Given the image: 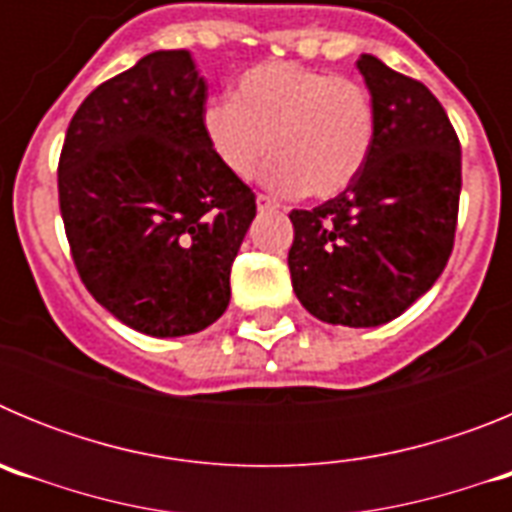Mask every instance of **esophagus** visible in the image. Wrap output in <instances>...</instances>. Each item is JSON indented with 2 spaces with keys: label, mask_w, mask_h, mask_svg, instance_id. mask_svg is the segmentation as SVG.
<instances>
[{
  "label": "esophagus",
  "mask_w": 512,
  "mask_h": 512,
  "mask_svg": "<svg viewBox=\"0 0 512 512\" xmlns=\"http://www.w3.org/2000/svg\"><path fill=\"white\" fill-rule=\"evenodd\" d=\"M256 205H259V210H277L279 202L271 200L269 194H256Z\"/></svg>",
  "instance_id": "esophagus-1"
}]
</instances>
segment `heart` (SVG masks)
<instances>
[{
  "mask_svg": "<svg viewBox=\"0 0 512 512\" xmlns=\"http://www.w3.org/2000/svg\"><path fill=\"white\" fill-rule=\"evenodd\" d=\"M217 161L238 179L328 200L354 182L374 143L377 117L364 84L300 63H261L238 79L233 99H215L202 115Z\"/></svg>",
  "mask_w": 512,
  "mask_h": 512,
  "instance_id": "1",
  "label": "heart"
}]
</instances>
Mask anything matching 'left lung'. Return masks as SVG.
Here are the masks:
<instances>
[{"label":"left lung","instance_id":"left-lung-1","mask_svg":"<svg viewBox=\"0 0 512 512\" xmlns=\"http://www.w3.org/2000/svg\"><path fill=\"white\" fill-rule=\"evenodd\" d=\"M374 102V143L338 197L292 210L287 264L297 300L323 323L374 328L400 318L454 251L461 146L423 81L379 58L356 61Z\"/></svg>","mask_w":512,"mask_h":512}]
</instances>
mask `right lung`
Returning <instances> with one entry per match:
<instances>
[{
    "mask_svg": "<svg viewBox=\"0 0 512 512\" xmlns=\"http://www.w3.org/2000/svg\"><path fill=\"white\" fill-rule=\"evenodd\" d=\"M207 84L187 51H156L71 117L58 205L84 287L146 336H189L230 302L256 194L205 135Z\"/></svg>",
    "mask_w": 512,
    "mask_h": 512,
    "instance_id": "obj_1",
    "label": "right lung"
}]
</instances>
